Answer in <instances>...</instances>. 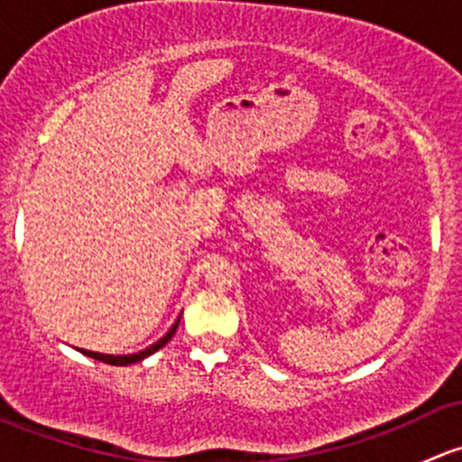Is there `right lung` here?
<instances>
[{
    "label": "right lung",
    "mask_w": 462,
    "mask_h": 462,
    "mask_svg": "<svg viewBox=\"0 0 462 462\" xmlns=\"http://www.w3.org/2000/svg\"><path fill=\"white\" fill-rule=\"evenodd\" d=\"M179 321H180V318L174 321V326H171V328L167 330V333L162 335V337L158 339L156 344H152V346H147V348H144V351L132 353V356H105V353H93V351H82V353H85V356H88V357H93V360H100V362H105V365H114V366H127V365H136V362L144 360V357H149V356H152V353H156L158 348H162V346H165L167 342H170V339H171V335H174V333H176V328H179Z\"/></svg>",
    "instance_id": "1"
}]
</instances>
